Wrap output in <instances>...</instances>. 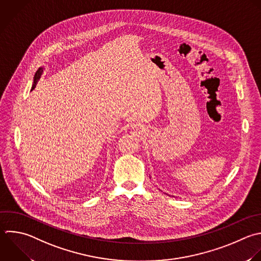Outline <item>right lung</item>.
Segmentation results:
<instances>
[{
  "mask_svg": "<svg viewBox=\"0 0 261 261\" xmlns=\"http://www.w3.org/2000/svg\"><path fill=\"white\" fill-rule=\"evenodd\" d=\"M42 73H43V68H39V69H38V71H37V72H36V74H35V77H34V84H33V88H32V90H34V89L36 88V86H37V84H38V82H39V80H40V77H41Z\"/></svg>",
  "mask_w": 261,
  "mask_h": 261,
  "instance_id": "add662e5",
  "label": "right lung"
}]
</instances>
